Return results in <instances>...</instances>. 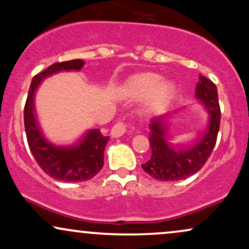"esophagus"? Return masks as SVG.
I'll return each instance as SVG.
<instances>
[{
    "mask_svg": "<svg viewBox=\"0 0 249 249\" xmlns=\"http://www.w3.org/2000/svg\"><path fill=\"white\" fill-rule=\"evenodd\" d=\"M126 131H127V124H125V123L123 122H119L113 125L112 130H111V136H112L113 138H118V137L123 136Z\"/></svg>",
    "mask_w": 249,
    "mask_h": 249,
    "instance_id": "obj_1",
    "label": "esophagus"
}]
</instances>
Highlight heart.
I'll return each instance as SVG.
<instances>
[{
  "mask_svg": "<svg viewBox=\"0 0 249 249\" xmlns=\"http://www.w3.org/2000/svg\"><path fill=\"white\" fill-rule=\"evenodd\" d=\"M160 81L161 77L157 73L145 72L128 79L126 88L136 97H145L152 92L151 103L153 107H165L176 95L177 85L172 81Z\"/></svg>",
  "mask_w": 249,
  "mask_h": 249,
  "instance_id": "1",
  "label": "heart"
}]
</instances>
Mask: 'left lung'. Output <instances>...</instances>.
<instances>
[{"label":"left lung","mask_w":249,"mask_h":249,"mask_svg":"<svg viewBox=\"0 0 249 249\" xmlns=\"http://www.w3.org/2000/svg\"><path fill=\"white\" fill-rule=\"evenodd\" d=\"M196 98L204 105L208 113V124L205 132L191 145H180L170 138L167 115L151 119L150 144L152 148L150 160L142 164V170L161 181H177L193 176L205 165L216 142L220 127V107L215 84L202 75L196 87Z\"/></svg>","instance_id":"1"}]
</instances>
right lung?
<instances>
[{"mask_svg":"<svg viewBox=\"0 0 249 249\" xmlns=\"http://www.w3.org/2000/svg\"><path fill=\"white\" fill-rule=\"evenodd\" d=\"M84 65L82 59L55 63L31 81L24 107V127L28 145L37 164L48 176L64 182L90 180L104 165V150L108 138L98 128L89 130L72 145H55L48 141L39 127L35 111V93L47 77L61 71H79Z\"/></svg>","mask_w":249,"mask_h":249,"instance_id":"1","label":"right lung"}]
</instances>
